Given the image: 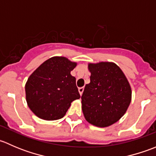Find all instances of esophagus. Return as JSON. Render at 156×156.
<instances>
[{
	"instance_id": "1",
	"label": "esophagus",
	"mask_w": 156,
	"mask_h": 156,
	"mask_svg": "<svg viewBox=\"0 0 156 156\" xmlns=\"http://www.w3.org/2000/svg\"><path fill=\"white\" fill-rule=\"evenodd\" d=\"M78 91H79L80 94H81V95H82L83 91H84V87H81L78 88Z\"/></svg>"
}]
</instances>
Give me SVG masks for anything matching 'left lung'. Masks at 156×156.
Instances as JSON below:
<instances>
[{
	"mask_svg": "<svg viewBox=\"0 0 156 156\" xmlns=\"http://www.w3.org/2000/svg\"><path fill=\"white\" fill-rule=\"evenodd\" d=\"M90 82L81 96L82 111L89 123L97 127L112 125L126 112L131 89L121 69L113 62L90 63Z\"/></svg>",
	"mask_w": 156,
	"mask_h": 156,
	"instance_id": "obj_1",
	"label": "left lung"
}]
</instances>
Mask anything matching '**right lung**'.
Listing matches in <instances>:
<instances>
[{"instance_id": "obj_1", "label": "right lung", "mask_w": 156, "mask_h": 156, "mask_svg": "<svg viewBox=\"0 0 156 156\" xmlns=\"http://www.w3.org/2000/svg\"><path fill=\"white\" fill-rule=\"evenodd\" d=\"M75 62L62 56H55L42 63L26 84V101L30 109L44 120L62 119L71 103L81 97L76 79L71 71Z\"/></svg>"}]
</instances>
